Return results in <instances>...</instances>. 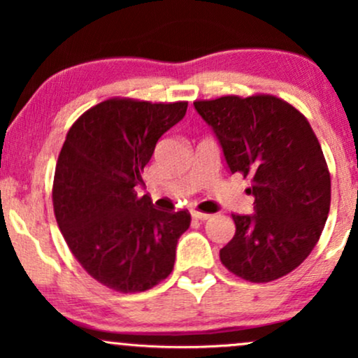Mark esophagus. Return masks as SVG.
Masks as SVG:
<instances>
[{
	"instance_id": "esophagus-1",
	"label": "esophagus",
	"mask_w": 358,
	"mask_h": 358,
	"mask_svg": "<svg viewBox=\"0 0 358 358\" xmlns=\"http://www.w3.org/2000/svg\"><path fill=\"white\" fill-rule=\"evenodd\" d=\"M192 217L196 220H207L210 217V213H205V212H199V210H192Z\"/></svg>"
}]
</instances>
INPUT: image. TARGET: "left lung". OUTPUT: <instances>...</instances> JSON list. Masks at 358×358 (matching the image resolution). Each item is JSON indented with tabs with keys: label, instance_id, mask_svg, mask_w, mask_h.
Returning a JSON list of instances; mask_svg holds the SVG:
<instances>
[{
	"label": "left lung",
	"instance_id": "1",
	"mask_svg": "<svg viewBox=\"0 0 358 358\" xmlns=\"http://www.w3.org/2000/svg\"><path fill=\"white\" fill-rule=\"evenodd\" d=\"M212 127L231 173L250 180L252 215H236L220 249L231 273L269 282L296 269L318 242L330 210L327 162L308 119L269 94L193 102Z\"/></svg>",
	"mask_w": 358,
	"mask_h": 358
}]
</instances>
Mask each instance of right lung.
I'll list each match as a JSON object with an SVG mask.
<instances>
[{
	"instance_id": "obj_1",
	"label": "right lung",
	"mask_w": 358,
	"mask_h": 358,
	"mask_svg": "<svg viewBox=\"0 0 358 358\" xmlns=\"http://www.w3.org/2000/svg\"><path fill=\"white\" fill-rule=\"evenodd\" d=\"M188 102L113 97L85 110L62 146L53 176L57 224L79 264L119 293L151 289L173 271L188 210L163 212L136 187L158 139Z\"/></svg>"
}]
</instances>
